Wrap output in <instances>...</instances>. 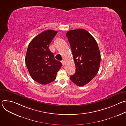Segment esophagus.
<instances>
[{"label": "esophagus", "mask_w": 126, "mask_h": 126, "mask_svg": "<svg viewBox=\"0 0 126 126\" xmlns=\"http://www.w3.org/2000/svg\"><path fill=\"white\" fill-rule=\"evenodd\" d=\"M61 63H62V65H65V61H63V60H62V61H61Z\"/></svg>", "instance_id": "obj_1"}]
</instances>
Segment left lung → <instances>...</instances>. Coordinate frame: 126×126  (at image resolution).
<instances>
[{"label":"left lung","instance_id":"1","mask_svg":"<svg viewBox=\"0 0 126 126\" xmlns=\"http://www.w3.org/2000/svg\"><path fill=\"white\" fill-rule=\"evenodd\" d=\"M76 66V72L70 79L78 86L91 81L99 69L101 54L94 38L84 29L69 31L66 33Z\"/></svg>","mask_w":126,"mask_h":126}]
</instances>
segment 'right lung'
Segmentation results:
<instances>
[{"mask_svg":"<svg viewBox=\"0 0 126 126\" xmlns=\"http://www.w3.org/2000/svg\"><path fill=\"white\" fill-rule=\"evenodd\" d=\"M57 31L47 30L34 37L26 52L25 63L32 78L40 84L54 81L62 63L55 59L49 45Z\"/></svg>","mask_w":126,"mask_h":126,"instance_id":"1","label":"right lung"}]
</instances>
